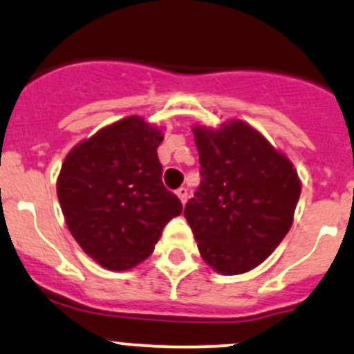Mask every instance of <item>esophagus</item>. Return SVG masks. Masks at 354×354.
Returning a JSON list of instances; mask_svg holds the SVG:
<instances>
[{
    "label": "esophagus",
    "instance_id": "esophagus-1",
    "mask_svg": "<svg viewBox=\"0 0 354 354\" xmlns=\"http://www.w3.org/2000/svg\"><path fill=\"white\" fill-rule=\"evenodd\" d=\"M176 194H177L178 199H180V203H182V204L187 203V197H189V191H187V187H178L177 191H176Z\"/></svg>",
    "mask_w": 354,
    "mask_h": 354
}]
</instances>
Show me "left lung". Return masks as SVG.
I'll return each mask as SVG.
<instances>
[{
  "label": "left lung",
  "instance_id": "1",
  "mask_svg": "<svg viewBox=\"0 0 354 354\" xmlns=\"http://www.w3.org/2000/svg\"><path fill=\"white\" fill-rule=\"evenodd\" d=\"M201 180L184 216L201 257L221 275L258 267L294 223L300 178L294 163L241 120L192 127Z\"/></svg>",
  "mask_w": 354,
  "mask_h": 354
}]
</instances>
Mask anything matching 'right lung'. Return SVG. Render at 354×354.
Segmentation results:
<instances>
[{
	"mask_svg": "<svg viewBox=\"0 0 354 354\" xmlns=\"http://www.w3.org/2000/svg\"><path fill=\"white\" fill-rule=\"evenodd\" d=\"M162 140L157 124L127 116L77 143L62 163L57 197L66 224L101 267L124 272L142 263L182 212L162 184Z\"/></svg>",
	"mask_w": 354,
	"mask_h": 354,
	"instance_id": "add662e5",
	"label": "right lung"
}]
</instances>
